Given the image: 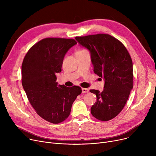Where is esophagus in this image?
<instances>
[{"instance_id":"1","label":"esophagus","mask_w":156,"mask_h":156,"mask_svg":"<svg viewBox=\"0 0 156 156\" xmlns=\"http://www.w3.org/2000/svg\"><path fill=\"white\" fill-rule=\"evenodd\" d=\"M81 90H82V93H87L89 92V90L88 88H81Z\"/></svg>"}]
</instances>
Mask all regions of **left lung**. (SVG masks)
Returning a JSON list of instances; mask_svg holds the SVG:
<instances>
[{
	"label": "left lung",
	"mask_w": 156,
	"mask_h": 156,
	"mask_svg": "<svg viewBox=\"0 0 156 156\" xmlns=\"http://www.w3.org/2000/svg\"><path fill=\"white\" fill-rule=\"evenodd\" d=\"M75 39L89 51L94 73L104 80L102 92L90 90L97 97L91 113L99 120H111L123 109L133 88L132 58L125 45L110 35H91Z\"/></svg>",
	"instance_id": "1"
}]
</instances>
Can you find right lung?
Masks as SVG:
<instances>
[{
  "label": "right lung",
  "instance_id": "obj_1",
  "mask_svg": "<svg viewBox=\"0 0 156 156\" xmlns=\"http://www.w3.org/2000/svg\"><path fill=\"white\" fill-rule=\"evenodd\" d=\"M77 42L74 39L47 38L32 46L21 66L22 85L32 107L45 120L57 124L70 114L71 106L81 88L56 82L64 57Z\"/></svg>",
  "mask_w": 156,
  "mask_h": 156
}]
</instances>
